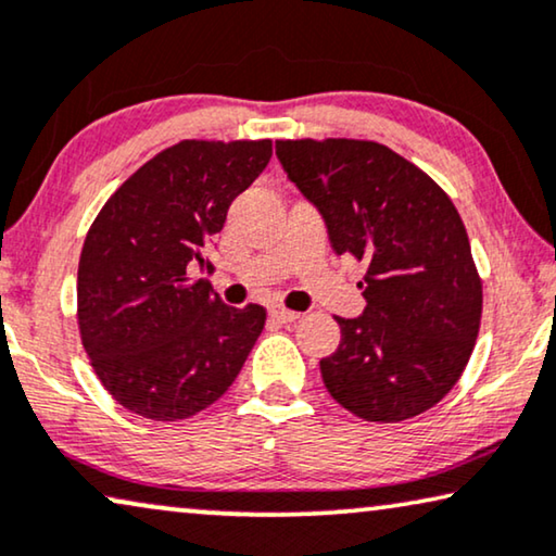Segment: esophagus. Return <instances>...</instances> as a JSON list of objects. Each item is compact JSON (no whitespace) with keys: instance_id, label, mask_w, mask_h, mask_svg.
Here are the masks:
<instances>
[{"instance_id":"34e87169","label":"esophagus","mask_w":556,"mask_h":556,"mask_svg":"<svg viewBox=\"0 0 556 556\" xmlns=\"http://www.w3.org/2000/svg\"><path fill=\"white\" fill-rule=\"evenodd\" d=\"M298 316H301V313L288 311L283 305H273L270 308V318L278 320V324H293V320H298Z\"/></svg>"}]
</instances>
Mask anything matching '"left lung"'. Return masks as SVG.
Listing matches in <instances>:
<instances>
[{
    "instance_id": "obj_1",
    "label": "left lung",
    "mask_w": 556,
    "mask_h": 556,
    "mask_svg": "<svg viewBox=\"0 0 556 556\" xmlns=\"http://www.w3.org/2000/svg\"><path fill=\"white\" fill-rule=\"evenodd\" d=\"M276 155L333 251L366 263L364 316H336L341 343L320 361L328 393L366 421L429 412L469 364L484 301L452 198L381 142L278 140Z\"/></svg>"
}]
</instances>
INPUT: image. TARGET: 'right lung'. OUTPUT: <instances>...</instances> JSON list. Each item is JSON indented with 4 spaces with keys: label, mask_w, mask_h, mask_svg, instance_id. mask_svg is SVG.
<instances>
[{
    "label": "right lung",
    "mask_w": 556,
    "mask_h": 556,
    "mask_svg": "<svg viewBox=\"0 0 556 556\" xmlns=\"http://www.w3.org/2000/svg\"><path fill=\"white\" fill-rule=\"evenodd\" d=\"M273 155L270 140H182L135 170L87 230L77 326L94 374L127 412L190 418L215 404L265 326L263 305L230 308L195 270Z\"/></svg>",
    "instance_id": "1"
}]
</instances>
